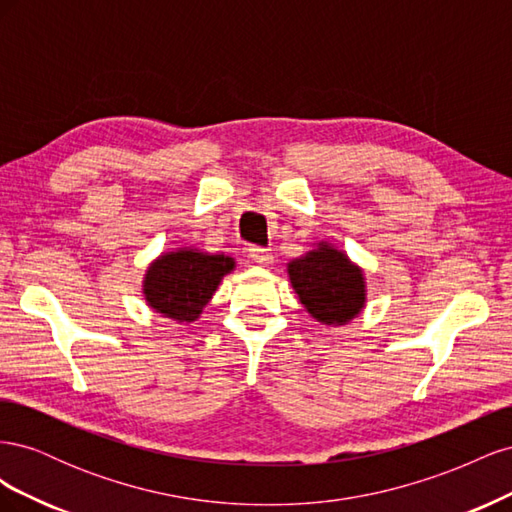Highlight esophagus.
<instances>
[{"label": "esophagus", "instance_id": "1", "mask_svg": "<svg viewBox=\"0 0 512 512\" xmlns=\"http://www.w3.org/2000/svg\"><path fill=\"white\" fill-rule=\"evenodd\" d=\"M250 258L256 262V265H262V267H267L273 262L271 250H267V247H260V245L250 247Z\"/></svg>", "mask_w": 512, "mask_h": 512}]
</instances>
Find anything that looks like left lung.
<instances>
[{
  "label": "left lung",
  "mask_w": 512,
  "mask_h": 512,
  "mask_svg": "<svg viewBox=\"0 0 512 512\" xmlns=\"http://www.w3.org/2000/svg\"><path fill=\"white\" fill-rule=\"evenodd\" d=\"M288 273L301 303L320 322L344 324L363 309V273L329 245L292 260Z\"/></svg>",
  "instance_id": "obj_1"
}]
</instances>
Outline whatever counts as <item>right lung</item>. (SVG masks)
I'll list each match as a JSON object with an SVG mask.
<instances>
[{
  "instance_id": "1",
  "label": "right lung",
  "mask_w": 512,
  "mask_h": 512,
  "mask_svg": "<svg viewBox=\"0 0 512 512\" xmlns=\"http://www.w3.org/2000/svg\"><path fill=\"white\" fill-rule=\"evenodd\" d=\"M232 269L235 260L224 254L209 256L194 250L164 254L147 271V303L166 318L192 322L203 312L222 277Z\"/></svg>"
}]
</instances>
